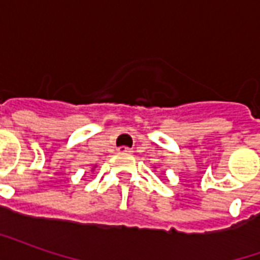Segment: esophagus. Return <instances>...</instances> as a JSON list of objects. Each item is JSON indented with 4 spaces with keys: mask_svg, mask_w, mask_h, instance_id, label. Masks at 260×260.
<instances>
[{
    "mask_svg": "<svg viewBox=\"0 0 260 260\" xmlns=\"http://www.w3.org/2000/svg\"><path fill=\"white\" fill-rule=\"evenodd\" d=\"M118 153H121V154H125V153H132V149H129V147L121 146V147H118Z\"/></svg>",
    "mask_w": 260,
    "mask_h": 260,
    "instance_id": "esophagus-1",
    "label": "esophagus"
}]
</instances>
